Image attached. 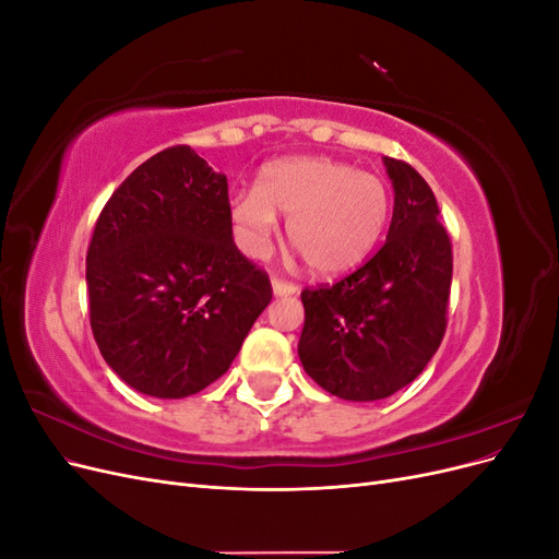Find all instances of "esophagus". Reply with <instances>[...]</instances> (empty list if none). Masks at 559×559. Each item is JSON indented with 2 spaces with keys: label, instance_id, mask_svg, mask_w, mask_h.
Segmentation results:
<instances>
[{
  "label": "esophagus",
  "instance_id": "esophagus-1",
  "mask_svg": "<svg viewBox=\"0 0 559 559\" xmlns=\"http://www.w3.org/2000/svg\"><path fill=\"white\" fill-rule=\"evenodd\" d=\"M298 289H296V284H292V282H284V280H273V294L275 296H294Z\"/></svg>",
  "mask_w": 559,
  "mask_h": 559
}]
</instances>
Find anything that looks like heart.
<instances>
[{
	"label": "heart",
	"instance_id": "b5f03b06",
	"mask_svg": "<svg viewBox=\"0 0 559 559\" xmlns=\"http://www.w3.org/2000/svg\"><path fill=\"white\" fill-rule=\"evenodd\" d=\"M389 189L373 173L329 156H289L263 165L257 189L235 191L228 216L240 247L263 257L286 216V240L317 277L359 267L386 228Z\"/></svg>",
	"mask_w": 559,
	"mask_h": 559
}]
</instances>
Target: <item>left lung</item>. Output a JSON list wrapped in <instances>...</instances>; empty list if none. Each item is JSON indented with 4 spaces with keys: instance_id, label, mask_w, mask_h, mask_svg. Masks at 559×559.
<instances>
[{
    "instance_id": "8db88e82",
    "label": "left lung",
    "mask_w": 559,
    "mask_h": 559,
    "mask_svg": "<svg viewBox=\"0 0 559 559\" xmlns=\"http://www.w3.org/2000/svg\"><path fill=\"white\" fill-rule=\"evenodd\" d=\"M394 214L382 249L333 286L300 294L306 373L345 401H378L411 384L445 333L452 247L436 195L415 167L382 158Z\"/></svg>"
}]
</instances>
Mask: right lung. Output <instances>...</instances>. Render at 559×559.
Masks as SVG:
<instances>
[{
  "instance_id": "1",
  "label": "right lung",
  "mask_w": 559,
  "mask_h": 559,
  "mask_svg": "<svg viewBox=\"0 0 559 559\" xmlns=\"http://www.w3.org/2000/svg\"><path fill=\"white\" fill-rule=\"evenodd\" d=\"M91 329L140 394L183 399L222 378L273 289L233 242L228 181L191 146L142 163L99 214L86 257Z\"/></svg>"
}]
</instances>
